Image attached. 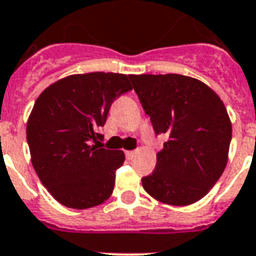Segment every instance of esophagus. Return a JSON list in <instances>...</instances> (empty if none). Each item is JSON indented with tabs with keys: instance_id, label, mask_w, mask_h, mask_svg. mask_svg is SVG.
Returning a JSON list of instances; mask_svg holds the SVG:
<instances>
[{
	"instance_id": "obj_1",
	"label": "esophagus",
	"mask_w": 256,
	"mask_h": 256,
	"mask_svg": "<svg viewBox=\"0 0 256 256\" xmlns=\"http://www.w3.org/2000/svg\"><path fill=\"white\" fill-rule=\"evenodd\" d=\"M124 154H126V158H128V159H132L135 155V151H126Z\"/></svg>"
}]
</instances>
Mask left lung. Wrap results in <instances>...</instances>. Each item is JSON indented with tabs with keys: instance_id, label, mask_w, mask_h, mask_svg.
I'll use <instances>...</instances> for the list:
<instances>
[{
	"instance_id": "1",
	"label": "left lung",
	"mask_w": 256,
	"mask_h": 256,
	"mask_svg": "<svg viewBox=\"0 0 256 256\" xmlns=\"http://www.w3.org/2000/svg\"><path fill=\"white\" fill-rule=\"evenodd\" d=\"M154 132L164 135L151 175L142 178L150 196L184 206L201 200L225 170L232 122L217 93L182 74H130Z\"/></svg>"
}]
</instances>
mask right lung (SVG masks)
<instances>
[{
  "label": "right lung",
  "instance_id": "1",
  "mask_svg": "<svg viewBox=\"0 0 256 256\" xmlns=\"http://www.w3.org/2000/svg\"><path fill=\"white\" fill-rule=\"evenodd\" d=\"M128 76L92 72L58 80L40 93L27 121L31 163L56 201L88 209L113 193L116 171L124 162L120 150L97 144L110 105L132 90Z\"/></svg>",
  "mask_w": 256,
  "mask_h": 256
}]
</instances>
